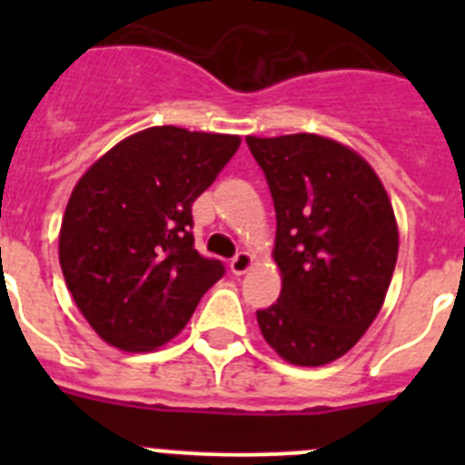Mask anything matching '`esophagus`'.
Listing matches in <instances>:
<instances>
[{"instance_id":"34e87169","label":"esophagus","mask_w":465,"mask_h":465,"mask_svg":"<svg viewBox=\"0 0 465 465\" xmlns=\"http://www.w3.org/2000/svg\"><path fill=\"white\" fill-rule=\"evenodd\" d=\"M252 256H249V253L246 252H240L237 253L235 258H232V261H230V272L232 274H244L246 270L252 268Z\"/></svg>"}]
</instances>
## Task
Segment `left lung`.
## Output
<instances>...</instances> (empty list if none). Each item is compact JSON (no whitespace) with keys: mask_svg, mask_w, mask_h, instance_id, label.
I'll return each instance as SVG.
<instances>
[{"mask_svg":"<svg viewBox=\"0 0 465 465\" xmlns=\"http://www.w3.org/2000/svg\"><path fill=\"white\" fill-rule=\"evenodd\" d=\"M268 179L282 293L258 310L262 338L293 365H326L380 314L398 258V225L380 176L319 134L246 137Z\"/></svg>","mask_w":465,"mask_h":465,"instance_id":"8db88e82","label":"left lung"}]
</instances>
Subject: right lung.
Masks as SVG:
<instances>
[{
    "label": "right lung",
    "mask_w": 465,
    "mask_h": 465,
    "mask_svg": "<svg viewBox=\"0 0 465 465\" xmlns=\"http://www.w3.org/2000/svg\"><path fill=\"white\" fill-rule=\"evenodd\" d=\"M237 149L235 134L149 127L106 151L74 186L60 268L85 322L111 347L170 342L223 277V262L193 246L191 207Z\"/></svg>",
    "instance_id": "add662e5"
}]
</instances>
